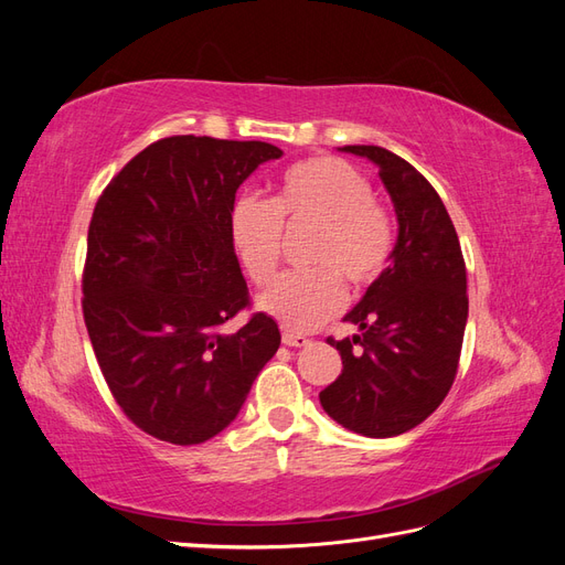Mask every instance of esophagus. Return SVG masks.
Segmentation results:
<instances>
[{
  "mask_svg": "<svg viewBox=\"0 0 565 565\" xmlns=\"http://www.w3.org/2000/svg\"><path fill=\"white\" fill-rule=\"evenodd\" d=\"M282 344L285 347H309L311 344V339L309 337H303V334H299V332H282Z\"/></svg>",
  "mask_w": 565,
  "mask_h": 565,
  "instance_id": "34e87169",
  "label": "esophagus"
}]
</instances>
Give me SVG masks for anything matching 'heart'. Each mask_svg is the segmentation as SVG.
<instances>
[{"instance_id": "b5f03b06", "label": "heart", "mask_w": 565, "mask_h": 565, "mask_svg": "<svg viewBox=\"0 0 565 565\" xmlns=\"http://www.w3.org/2000/svg\"><path fill=\"white\" fill-rule=\"evenodd\" d=\"M285 226H318L306 264L259 297L256 306L289 330H313L330 320L344 301L339 278L363 289L386 270L396 231L374 202L370 181L339 158H311L287 169L270 202L243 198L233 204L228 231L233 249L252 282L276 276Z\"/></svg>"}]
</instances>
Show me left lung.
<instances>
[{"instance_id":"obj_1","label":"left lung","mask_w":565,"mask_h":565,"mask_svg":"<svg viewBox=\"0 0 565 565\" xmlns=\"http://www.w3.org/2000/svg\"><path fill=\"white\" fill-rule=\"evenodd\" d=\"M380 167L398 218L382 276L344 316L361 334L334 341L339 377L320 391L337 424L367 438L415 429L448 396L465 339L467 266L446 204L417 169L380 146H344Z\"/></svg>"}]
</instances>
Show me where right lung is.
<instances>
[{"instance_id": "add662e5", "label": "right lung", "mask_w": 565, "mask_h": 565, "mask_svg": "<svg viewBox=\"0 0 565 565\" xmlns=\"http://www.w3.org/2000/svg\"><path fill=\"white\" fill-rule=\"evenodd\" d=\"M282 150L264 141L169 136L125 164L98 198L82 311L96 361L141 431L198 446L237 417L280 330L254 313L231 243L237 188Z\"/></svg>"}]
</instances>
